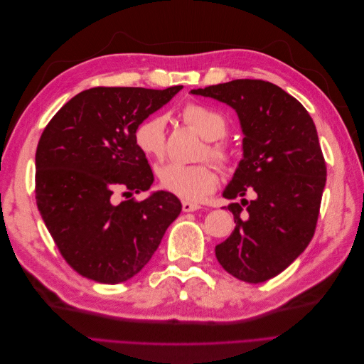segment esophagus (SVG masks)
<instances>
[{
    "instance_id": "obj_1",
    "label": "esophagus",
    "mask_w": 364,
    "mask_h": 364,
    "mask_svg": "<svg viewBox=\"0 0 364 364\" xmlns=\"http://www.w3.org/2000/svg\"><path fill=\"white\" fill-rule=\"evenodd\" d=\"M182 209H183V213H193V211H197V209H200V205L188 202V200H183L182 202Z\"/></svg>"
}]
</instances>
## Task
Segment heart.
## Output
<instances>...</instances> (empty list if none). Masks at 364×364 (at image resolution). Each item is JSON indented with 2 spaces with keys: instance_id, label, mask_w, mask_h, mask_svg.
<instances>
[{
  "instance_id": "b5f03b06",
  "label": "heart",
  "mask_w": 364,
  "mask_h": 364,
  "mask_svg": "<svg viewBox=\"0 0 364 364\" xmlns=\"http://www.w3.org/2000/svg\"><path fill=\"white\" fill-rule=\"evenodd\" d=\"M182 118L209 141L205 156L214 159L220 167L229 170L234 165V151L226 142L217 141L226 135L228 124L222 114L200 103H188L182 109ZM134 141L138 150L147 158H162L167 149V118L150 115L141 119L134 130ZM159 185L165 191L185 200H200L214 191L218 182L215 167L209 162L182 164L165 162L158 167Z\"/></svg>"
}]
</instances>
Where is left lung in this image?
I'll return each mask as SVG.
<instances>
[{
  "instance_id": "1",
  "label": "left lung",
  "mask_w": 364,
  "mask_h": 364,
  "mask_svg": "<svg viewBox=\"0 0 364 364\" xmlns=\"http://www.w3.org/2000/svg\"><path fill=\"white\" fill-rule=\"evenodd\" d=\"M191 94L226 103L240 118L243 159L223 197L252 193L253 200L228 206L235 229L215 246V257L237 279L264 282L287 269L314 235L326 164L313 118L294 97L264 80L238 79Z\"/></svg>"
}]
</instances>
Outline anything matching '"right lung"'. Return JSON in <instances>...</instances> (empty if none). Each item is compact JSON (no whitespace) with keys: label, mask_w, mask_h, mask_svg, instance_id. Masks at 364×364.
Returning a JSON list of instances; mask_svg holds the SVG:
<instances>
[{"label":"right lung","mask_w":364,"mask_h":364,"mask_svg":"<svg viewBox=\"0 0 364 364\" xmlns=\"http://www.w3.org/2000/svg\"><path fill=\"white\" fill-rule=\"evenodd\" d=\"M182 90L97 86L73 97L36 149V203L62 257L102 284L130 279L182 211L171 193L115 203L114 193L147 191L153 173L134 130Z\"/></svg>","instance_id":"1"}]
</instances>
